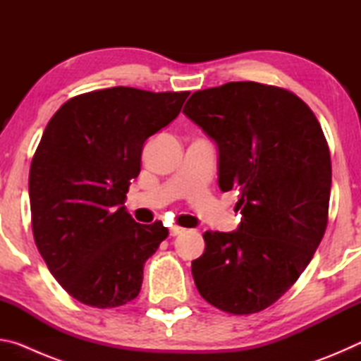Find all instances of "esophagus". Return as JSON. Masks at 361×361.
<instances>
[{
    "label": "esophagus",
    "mask_w": 361,
    "mask_h": 361,
    "mask_svg": "<svg viewBox=\"0 0 361 361\" xmlns=\"http://www.w3.org/2000/svg\"><path fill=\"white\" fill-rule=\"evenodd\" d=\"M185 231L183 228H180V226H172V228H170V235L172 237H175V235H178V234H181V232Z\"/></svg>",
    "instance_id": "1"
}]
</instances>
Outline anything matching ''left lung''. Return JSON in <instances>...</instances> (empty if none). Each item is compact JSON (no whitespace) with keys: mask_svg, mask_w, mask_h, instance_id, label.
Returning <instances> with one entry per match:
<instances>
[{"mask_svg":"<svg viewBox=\"0 0 361 361\" xmlns=\"http://www.w3.org/2000/svg\"><path fill=\"white\" fill-rule=\"evenodd\" d=\"M183 113L215 140L219 189L239 191L243 215L234 232H205L195 286L223 312H261L295 285L326 231V138L296 94L253 81L197 90Z\"/></svg>","mask_w":361,"mask_h":361,"instance_id":"left-lung-1","label":"left lung"}]
</instances>
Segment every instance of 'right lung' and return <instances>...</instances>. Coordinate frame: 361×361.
I'll use <instances>...</instances> for the list:
<instances>
[{"label": "right lung", "mask_w": 361, "mask_h": 361, "mask_svg": "<svg viewBox=\"0 0 361 361\" xmlns=\"http://www.w3.org/2000/svg\"><path fill=\"white\" fill-rule=\"evenodd\" d=\"M189 92L111 87L76 95L47 122L30 167L35 243L70 296L119 307L142 288L143 266L169 229L126 210L146 138L180 114Z\"/></svg>", "instance_id": "1"}]
</instances>
